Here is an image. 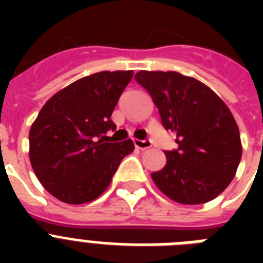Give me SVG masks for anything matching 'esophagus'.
I'll return each instance as SVG.
<instances>
[{
	"label": "esophagus",
	"instance_id": "34e87169",
	"mask_svg": "<svg viewBox=\"0 0 263 263\" xmlns=\"http://www.w3.org/2000/svg\"><path fill=\"white\" fill-rule=\"evenodd\" d=\"M134 144H135V147L140 148V150H147V148H150L153 146L150 140H140V139L134 140Z\"/></svg>",
	"mask_w": 263,
	"mask_h": 263
}]
</instances>
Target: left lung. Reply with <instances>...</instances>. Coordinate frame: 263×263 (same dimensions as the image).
Here are the masks:
<instances>
[{
	"instance_id": "8db88e82",
	"label": "left lung",
	"mask_w": 263,
	"mask_h": 263,
	"mask_svg": "<svg viewBox=\"0 0 263 263\" xmlns=\"http://www.w3.org/2000/svg\"><path fill=\"white\" fill-rule=\"evenodd\" d=\"M135 80L152 95L161 123L179 147L165 152L166 165L153 181L177 203L200 204L218 196L236 175L240 132L218 95L179 72L140 71Z\"/></svg>"
}]
</instances>
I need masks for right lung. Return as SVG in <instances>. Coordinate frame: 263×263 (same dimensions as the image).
<instances>
[{"instance_id": "right-lung-1", "label": "right lung", "mask_w": 263, "mask_h": 263, "mask_svg": "<svg viewBox=\"0 0 263 263\" xmlns=\"http://www.w3.org/2000/svg\"><path fill=\"white\" fill-rule=\"evenodd\" d=\"M132 71H103L76 80L55 92L30 129V161L46 191L69 204L97 199L111 181L131 139L109 143L110 120Z\"/></svg>"}]
</instances>
